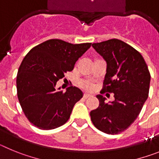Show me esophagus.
Returning <instances> with one entry per match:
<instances>
[{
  "mask_svg": "<svg viewBox=\"0 0 159 159\" xmlns=\"http://www.w3.org/2000/svg\"><path fill=\"white\" fill-rule=\"evenodd\" d=\"M92 95L91 94H88V93H85L84 95V99H88V98H90V97H92Z\"/></svg>",
  "mask_w": 159,
  "mask_h": 159,
  "instance_id": "34e87169",
  "label": "esophagus"
}]
</instances>
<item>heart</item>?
Here are the masks:
<instances>
[{
    "label": "heart",
    "mask_w": 159,
    "mask_h": 159,
    "mask_svg": "<svg viewBox=\"0 0 159 159\" xmlns=\"http://www.w3.org/2000/svg\"><path fill=\"white\" fill-rule=\"evenodd\" d=\"M81 86L86 88L87 90H92L93 88V85L89 82H82L81 83Z\"/></svg>",
    "instance_id": "1"
}]
</instances>
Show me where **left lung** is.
Segmentation results:
<instances>
[{
	"instance_id": "left-lung-1",
	"label": "left lung",
	"mask_w": 159,
	"mask_h": 159,
	"mask_svg": "<svg viewBox=\"0 0 159 159\" xmlns=\"http://www.w3.org/2000/svg\"><path fill=\"white\" fill-rule=\"evenodd\" d=\"M92 47L107 62L100 93H114L115 100L107 103L105 97L97 95L99 105L90 112L91 119L98 130L119 134L139 115L148 98L151 74L142 55L122 40L111 39L92 43Z\"/></svg>"
}]
</instances>
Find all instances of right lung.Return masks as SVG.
Here are the masks:
<instances>
[{"instance_id":"right-lung-1","label":"right lung","mask_w":159,"mask_h":159,"mask_svg":"<svg viewBox=\"0 0 159 159\" xmlns=\"http://www.w3.org/2000/svg\"><path fill=\"white\" fill-rule=\"evenodd\" d=\"M91 44L52 39L32 48L25 56L16 75L17 97L25 116L36 127L52 130L69 119L83 92L73 86L63 92L57 91L56 85L67 71H72Z\"/></svg>"}]
</instances>
